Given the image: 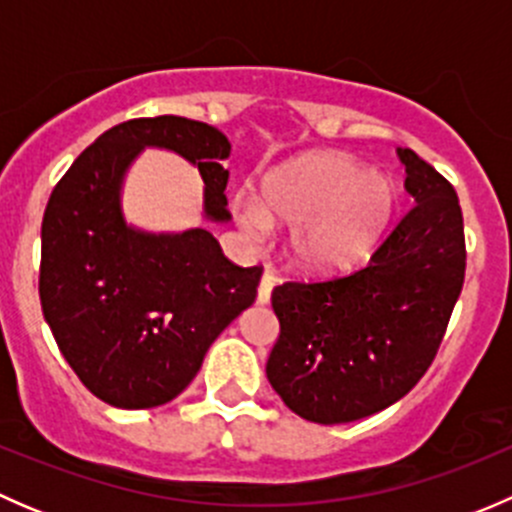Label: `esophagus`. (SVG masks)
I'll return each instance as SVG.
<instances>
[{
	"label": "esophagus",
	"instance_id": "obj_1",
	"mask_svg": "<svg viewBox=\"0 0 512 512\" xmlns=\"http://www.w3.org/2000/svg\"><path fill=\"white\" fill-rule=\"evenodd\" d=\"M272 287H275V275H272L270 270H265V275H262V280H260V289H257V302L260 304L270 302Z\"/></svg>",
	"mask_w": 512,
	"mask_h": 512
}]
</instances>
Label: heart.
<instances>
[{
    "mask_svg": "<svg viewBox=\"0 0 512 512\" xmlns=\"http://www.w3.org/2000/svg\"><path fill=\"white\" fill-rule=\"evenodd\" d=\"M396 205L391 178L342 153H312L282 165L262 183V203L237 198L232 215L255 240L272 220L292 227V262L312 275L352 270L374 252Z\"/></svg>",
    "mask_w": 512,
    "mask_h": 512,
    "instance_id": "1",
    "label": "heart"
}]
</instances>
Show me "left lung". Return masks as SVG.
Wrapping results in <instances>:
<instances>
[{
  "mask_svg": "<svg viewBox=\"0 0 512 512\" xmlns=\"http://www.w3.org/2000/svg\"><path fill=\"white\" fill-rule=\"evenodd\" d=\"M396 153L414 205L369 265L272 292L280 337L267 379L307 421L349 423L409 394L441 347L463 289L466 237L456 190L411 148Z\"/></svg>",
  "mask_w": 512,
  "mask_h": 512,
  "instance_id": "left-lung-1",
  "label": "left lung"
}]
</instances>
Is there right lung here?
Instances as JSON below:
<instances>
[{
	"mask_svg": "<svg viewBox=\"0 0 512 512\" xmlns=\"http://www.w3.org/2000/svg\"><path fill=\"white\" fill-rule=\"evenodd\" d=\"M143 148L193 163L205 218L230 220V141L183 116L108 128L56 183L41 223V312L81 384L116 409L173 401L210 344L255 302L262 277V267L227 260L203 227L146 232L126 223L123 178Z\"/></svg>",
	"mask_w": 512,
	"mask_h": 512,
	"instance_id": "obj_1",
	"label": "right lung"
}]
</instances>
